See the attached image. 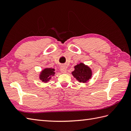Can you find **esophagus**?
<instances>
[{
    "instance_id": "34e87169",
    "label": "esophagus",
    "mask_w": 131,
    "mask_h": 131,
    "mask_svg": "<svg viewBox=\"0 0 131 131\" xmlns=\"http://www.w3.org/2000/svg\"><path fill=\"white\" fill-rule=\"evenodd\" d=\"M60 71L62 73L65 74L66 72H67V69H66L65 66H62V67H61L60 69Z\"/></svg>"
}]
</instances>
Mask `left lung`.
I'll return each instance as SVG.
<instances>
[{
	"label": "left lung",
	"mask_w": 131,
	"mask_h": 131,
	"mask_svg": "<svg viewBox=\"0 0 131 131\" xmlns=\"http://www.w3.org/2000/svg\"><path fill=\"white\" fill-rule=\"evenodd\" d=\"M71 74L79 82L84 83L91 79L92 71L88 65L80 62L74 66V70L72 72Z\"/></svg>",
	"instance_id": "1"
}]
</instances>
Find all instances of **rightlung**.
<instances>
[{
    "mask_svg": "<svg viewBox=\"0 0 131 131\" xmlns=\"http://www.w3.org/2000/svg\"><path fill=\"white\" fill-rule=\"evenodd\" d=\"M55 69L53 68H44L40 72L39 79L44 83L50 81L53 77L55 75Z\"/></svg>",
    "mask_w": 131,
    "mask_h": 131,
    "instance_id": "add662e5",
    "label": "right lung"
}]
</instances>
